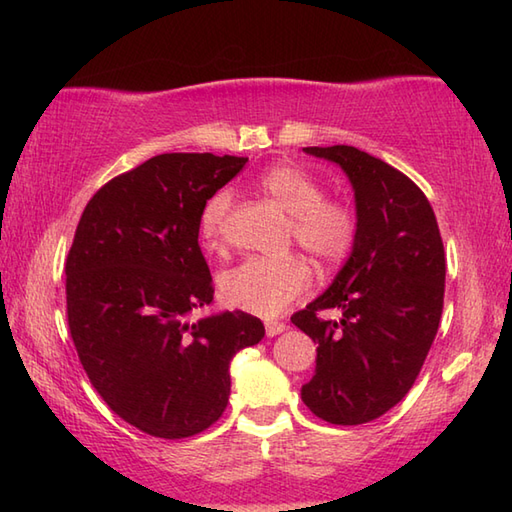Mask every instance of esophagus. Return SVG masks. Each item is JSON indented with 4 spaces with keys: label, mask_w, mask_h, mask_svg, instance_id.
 <instances>
[{
    "label": "esophagus",
    "mask_w": 512,
    "mask_h": 512,
    "mask_svg": "<svg viewBox=\"0 0 512 512\" xmlns=\"http://www.w3.org/2000/svg\"><path fill=\"white\" fill-rule=\"evenodd\" d=\"M288 325L284 321H266V334L268 336H277L281 332H286Z\"/></svg>",
    "instance_id": "obj_1"
}]
</instances>
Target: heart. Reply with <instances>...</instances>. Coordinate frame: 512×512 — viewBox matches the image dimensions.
Masks as SVG:
<instances>
[{"mask_svg": "<svg viewBox=\"0 0 512 512\" xmlns=\"http://www.w3.org/2000/svg\"><path fill=\"white\" fill-rule=\"evenodd\" d=\"M259 187L292 215L290 237L319 264H339L352 253L358 235L356 211L347 200L325 195V184L314 173L284 162L270 167L259 178ZM231 206L233 195L217 191L202 209L200 237L209 248L222 244ZM310 281V266L297 255L250 257L222 273L220 292L228 306L273 317L301 297Z\"/></svg>", "mask_w": 512, "mask_h": 512, "instance_id": "obj_1", "label": "heart"}]
</instances>
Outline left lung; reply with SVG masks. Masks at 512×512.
Segmentation results:
<instances>
[{
	"mask_svg": "<svg viewBox=\"0 0 512 512\" xmlns=\"http://www.w3.org/2000/svg\"><path fill=\"white\" fill-rule=\"evenodd\" d=\"M350 178L358 235L341 273L290 321L317 343V372L301 400L330 424L376 420L407 396L436 339L444 303V246L418 184L347 145L303 147ZM339 309L340 319L318 317Z\"/></svg>",
	"mask_w": 512,
	"mask_h": 512,
	"instance_id": "1",
	"label": "left lung"
}]
</instances>
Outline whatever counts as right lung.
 <instances>
[{
	"mask_svg": "<svg viewBox=\"0 0 512 512\" xmlns=\"http://www.w3.org/2000/svg\"><path fill=\"white\" fill-rule=\"evenodd\" d=\"M248 158L160 154L92 195L65 262L68 325L90 383L118 418L180 440L220 420L233 356L264 339L242 310L189 323L213 301L200 215Z\"/></svg>",
	"mask_w": 512,
	"mask_h": 512,
	"instance_id": "right-lung-1",
	"label": "right lung"
}]
</instances>
